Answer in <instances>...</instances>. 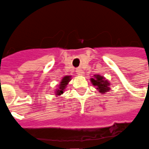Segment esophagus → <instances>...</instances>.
Segmentation results:
<instances>
[{
  "mask_svg": "<svg viewBox=\"0 0 149 149\" xmlns=\"http://www.w3.org/2000/svg\"><path fill=\"white\" fill-rule=\"evenodd\" d=\"M76 72L78 75H79V76H81V75L83 74V70H82L80 68H76Z\"/></svg>",
  "mask_w": 149,
  "mask_h": 149,
  "instance_id": "esophagus-1",
  "label": "esophagus"
}]
</instances>
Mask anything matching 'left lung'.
Here are the masks:
<instances>
[{"mask_svg": "<svg viewBox=\"0 0 149 149\" xmlns=\"http://www.w3.org/2000/svg\"><path fill=\"white\" fill-rule=\"evenodd\" d=\"M95 79L92 78L91 81L94 86H96V89L99 90L101 94H104L110 90V83L102 76L100 75H95Z\"/></svg>", "mask_w": 149, "mask_h": 149, "instance_id": "8db88e82", "label": "left lung"}]
</instances>
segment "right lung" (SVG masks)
I'll use <instances>...</instances> for the list:
<instances>
[{"mask_svg":"<svg viewBox=\"0 0 149 149\" xmlns=\"http://www.w3.org/2000/svg\"><path fill=\"white\" fill-rule=\"evenodd\" d=\"M70 80H71V79H70V76H65V77L63 79V80L61 81V82H60L59 89H57V90L56 91V92H55L56 95H60L61 94H63V92H64V89H65V88L66 85L68 84V82L70 81Z\"/></svg>","mask_w":149,"mask_h":149,"instance_id":"add662e5","label":"right lung"}]
</instances>
